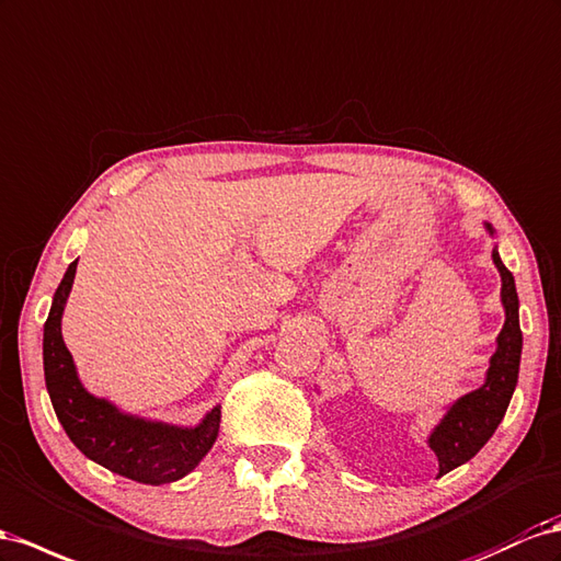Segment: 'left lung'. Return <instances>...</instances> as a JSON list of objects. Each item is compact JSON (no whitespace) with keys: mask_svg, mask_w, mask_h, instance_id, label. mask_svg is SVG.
I'll return each mask as SVG.
<instances>
[{"mask_svg":"<svg viewBox=\"0 0 561 561\" xmlns=\"http://www.w3.org/2000/svg\"><path fill=\"white\" fill-rule=\"evenodd\" d=\"M486 229L493 236L491 224H486ZM493 264L501 271L503 280L501 299L505 307V325L501 335H497V346L495 354L491 356L486 382L453 403L444 420L438 422L427 438L430 448L438 458V477H444L450 469H456L477 456L483 444L493 436L497 425H501L514 387H517L522 360L519 297L517 287H514V276L503 264L497 250H493Z\"/></svg>","mask_w":561,"mask_h":561,"instance_id":"obj_1","label":"left lung"}]
</instances>
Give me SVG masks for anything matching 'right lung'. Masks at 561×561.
I'll return each instance as SVG.
<instances>
[{
  "label": "right lung",
  "instance_id": "obj_1",
  "mask_svg": "<svg viewBox=\"0 0 561 561\" xmlns=\"http://www.w3.org/2000/svg\"><path fill=\"white\" fill-rule=\"evenodd\" d=\"M75 271L78 262L68 266L44 323V380L58 422L89 460L119 477L150 486L186 477L217 442L221 405L211 408L201 425L176 427L127 415L111 401L89 393L60 335V316L72 290Z\"/></svg>",
  "mask_w": 561,
  "mask_h": 561
}]
</instances>
